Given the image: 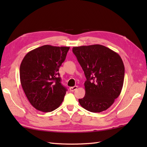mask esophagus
Instances as JSON below:
<instances>
[{
	"label": "esophagus",
	"instance_id": "1",
	"mask_svg": "<svg viewBox=\"0 0 147 147\" xmlns=\"http://www.w3.org/2000/svg\"><path fill=\"white\" fill-rule=\"evenodd\" d=\"M77 88H78L77 86H73V87H70V88H69V90H70V91L73 92V91H74L75 90H76L77 89Z\"/></svg>",
	"mask_w": 147,
	"mask_h": 147
}]
</instances>
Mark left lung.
<instances>
[{"label": "left lung", "instance_id": "1", "mask_svg": "<svg viewBox=\"0 0 147 147\" xmlns=\"http://www.w3.org/2000/svg\"><path fill=\"white\" fill-rule=\"evenodd\" d=\"M72 51L82 67L86 80L85 96L80 104L90 112L108 109L121 92L124 66L117 53L101 45L75 47Z\"/></svg>", "mask_w": 147, "mask_h": 147}]
</instances>
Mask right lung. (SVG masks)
Here are the masks:
<instances>
[{"label": "right lung", "mask_w": 147, "mask_h": 147, "mask_svg": "<svg viewBox=\"0 0 147 147\" xmlns=\"http://www.w3.org/2000/svg\"><path fill=\"white\" fill-rule=\"evenodd\" d=\"M70 47L43 45L31 50L20 65L22 88L30 104L42 112L58 108L66 93L59 69Z\"/></svg>", "instance_id": "right-lung-1"}]
</instances>
